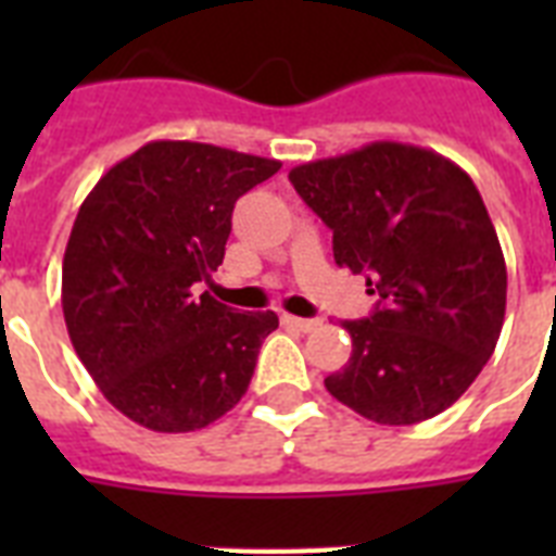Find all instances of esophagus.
Listing matches in <instances>:
<instances>
[{"label": "esophagus", "instance_id": "1", "mask_svg": "<svg viewBox=\"0 0 556 556\" xmlns=\"http://www.w3.org/2000/svg\"><path fill=\"white\" fill-rule=\"evenodd\" d=\"M282 323H286L288 329L296 331H314L320 326V320H308V317H294V314H282Z\"/></svg>", "mask_w": 556, "mask_h": 556}]
</instances>
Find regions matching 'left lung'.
<instances>
[{
    "instance_id": "obj_1",
    "label": "left lung",
    "mask_w": 556,
    "mask_h": 556,
    "mask_svg": "<svg viewBox=\"0 0 556 556\" xmlns=\"http://www.w3.org/2000/svg\"><path fill=\"white\" fill-rule=\"evenodd\" d=\"M331 230L334 262L378 296L346 320L352 357L326 378L340 404L404 427L444 413L491 361L508 270L465 169L421 147L375 141L288 173Z\"/></svg>"
}]
</instances>
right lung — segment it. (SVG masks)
<instances>
[{"label": "right lung", "instance_id": "add662e5", "mask_svg": "<svg viewBox=\"0 0 556 556\" xmlns=\"http://www.w3.org/2000/svg\"><path fill=\"white\" fill-rule=\"evenodd\" d=\"M282 167L195 141H152L80 204L63 256L68 338L115 409L192 432L233 409L274 312H236L192 286L225 260L239 195Z\"/></svg>", "mask_w": 556, "mask_h": 556}]
</instances>
